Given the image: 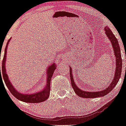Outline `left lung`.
Instances as JSON below:
<instances>
[{
	"mask_svg": "<svg viewBox=\"0 0 126 126\" xmlns=\"http://www.w3.org/2000/svg\"><path fill=\"white\" fill-rule=\"evenodd\" d=\"M105 33L108 38L109 39L110 42H111L112 46L113 47L114 54H115L116 58V68H115V76H114V79L111 81V83L110 86H109L108 88H106L105 90H102V91L98 92H87L83 91L82 90L80 89L77 86L75 85L74 79L72 77V69L70 67L69 71H70V78H71V85L73 88V89L74 90L75 92L76 93V94L79 96L82 97V98H96V97H103L106 95L107 94L110 92L113 88L115 87L117 83L119 81V80L121 76L122 69V59L121 57V48H120L119 43L114 34L112 33L110 28L106 27L105 28Z\"/></svg>",
	"mask_w": 126,
	"mask_h": 126,
	"instance_id": "8db88e82",
	"label": "left lung"
}]
</instances>
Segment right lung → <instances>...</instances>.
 Returning <instances> with one entry per match:
<instances>
[{
  "label": "right lung",
  "mask_w": 126,
  "mask_h": 126,
  "mask_svg": "<svg viewBox=\"0 0 126 126\" xmlns=\"http://www.w3.org/2000/svg\"><path fill=\"white\" fill-rule=\"evenodd\" d=\"M10 41V39H9L8 42H7V46L5 48L4 55L3 61H2V70L1 73L0 72V76L1 78V76H3L4 81L5 82V84L7 88H8L9 91L12 93V94L14 97H16L19 100L23 101L25 102L28 103H39L41 102H44L46 101L50 95V82L52 76V75L54 74V71L56 68L55 65L52 64L51 65H49L47 71V83L46 86L44 90L42 91L37 92L32 94H22L20 93H18L17 91L15 89V88L12 86V84L11 83L10 81L8 79V75L6 74L5 71V61H6V55H7V45H8L9 41ZM2 79V78H1Z\"/></svg>",
  "instance_id": "add662e5"
}]
</instances>
